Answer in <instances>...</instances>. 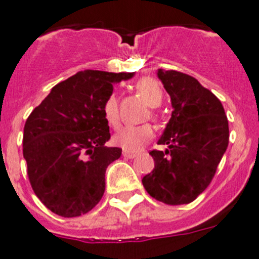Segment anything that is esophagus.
I'll return each mask as SVG.
<instances>
[{"label":"esophagus","instance_id":"obj_1","mask_svg":"<svg viewBox=\"0 0 259 259\" xmlns=\"http://www.w3.org/2000/svg\"><path fill=\"white\" fill-rule=\"evenodd\" d=\"M122 156L126 158H134L135 156H137V152H133V151H126L125 150L124 152H122Z\"/></svg>","mask_w":259,"mask_h":259}]
</instances>
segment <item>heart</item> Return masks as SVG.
I'll use <instances>...</instances> for the list:
<instances>
[{
    "mask_svg": "<svg viewBox=\"0 0 259 259\" xmlns=\"http://www.w3.org/2000/svg\"><path fill=\"white\" fill-rule=\"evenodd\" d=\"M135 90L143 98L150 107H158L161 104L164 93L161 83L152 77H143L135 83ZM102 113L107 124L112 127H117L120 124V112H118L117 99L109 95L102 107ZM152 117L155 115L152 113ZM153 138V129L151 125L144 124L141 126H125L118 130L113 137V142L118 147L126 151H138L147 142Z\"/></svg>",
    "mask_w": 259,
    "mask_h": 259,
    "instance_id": "1",
    "label": "heart"
}]
</instances>
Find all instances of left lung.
Here are the masks:
<instances>
[{
	"label": "left lung",
	"mask_w": 259,
	"mask_h": 259,
	"mask_svg": "<svg viewBox=\"0 0 259 259\" xmlns=\"http://www.w3.org/2000/svg\"><path fill=\"white\" fill-rule=\"evenodd\" d=\"M173 112L153 150L155 167L142 183L150 196L167 205L190 204L210 185L228 146V120L222 103L190 74L158 69Z\"/></svg>",
	"instance_id": "obj_1"
}]
</instances>
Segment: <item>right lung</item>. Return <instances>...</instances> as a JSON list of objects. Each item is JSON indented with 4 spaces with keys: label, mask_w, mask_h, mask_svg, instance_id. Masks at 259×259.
Segmentation results:
<instances>
[{
    "label": "right lung",
    "mask_w": 259,
    "mask_h": 259,
    "mask_svg": "<svg viewBox=\"0 0 259 259\" xmlns=\"http://www.w3.org/2000/svg\"><path fill=\"white\" fill-rule=\"evenodd\" d=\"M134 73L77 72L50 90L28 116L23 156L36 196L58 215L89 213L106 190V169L121 148L106 147L111 138L102 107L113 83Z\"/></svg>",
    "instance_id": "right-lung-1"
}]
</instances>
